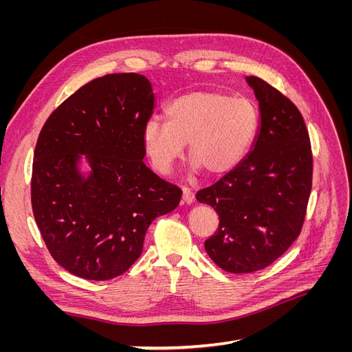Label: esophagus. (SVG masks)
<instances>
[{"instance_id": "34e87169", "label": "esophagus", "mask_w": 352, "mask_h": 352, "mask_svg": "<svg viewBox=\"0 0 352 352\" xmlns=\"http://www.w3.org/2000/svg\"><path fill=\"white\" fill-rule=\"evenodd\" d=\"M194 198H195L194 190L190 189V188H188V186H185V188H184V201L186 202V204H192Z\"/></svg>"}]
</instances>
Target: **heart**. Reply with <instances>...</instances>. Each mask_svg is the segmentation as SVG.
I'll list each match as a JSON object with an SVG mask.
<instances>
[{"label": "heart", "instance_id": "1", "mask_svg": "<svg viewBox=\"0 0 352 352\" xmlns=\"http://www.w3.org/2000/svg\"><path fill=\"white\" fill-rule=\"evenodd\" d=\"M166 119L153 117L142 129L146 154L162 173L173 168L188 144L194 168L225 175L247 155L258 131V111L250 100L216 91L180 95L167 104Z\"/></svg>", "mask_w": 352, "mask_h": 352}]
</instances>
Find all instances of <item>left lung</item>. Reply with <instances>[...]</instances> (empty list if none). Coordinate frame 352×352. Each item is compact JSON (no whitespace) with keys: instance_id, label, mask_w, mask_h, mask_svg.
I'll list each match as a JSON object with an SVG mask.
<instances>
[{"instance_id":"obj_1","label":"left lung","mask_w":352,"mask_h":352,"mask_svg":"<svg viewBox=\"0 0 352 352\" xmlns=\"http://www.w3.org/2000/svg\"><path fill=\"white\" fill-rule=\"evenodd\" d=\"M247 82L258 100L261 126L254 150L197 199L219 214L206 251L220 269L267 267L300 236L313 184V153L296 105L257 76Z\"/></svg>"}]
</instances>
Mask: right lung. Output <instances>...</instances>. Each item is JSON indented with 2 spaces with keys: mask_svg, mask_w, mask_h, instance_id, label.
Returning <instances> with one entry per match:
<instances>
[{
  "mask_svg": "<svg viewBox=\"0 0 352 352\" xmlns=\"http://www.w3.org/2000/svg\"><path fill=\"white\" fill-rule=\"evenodd\" d=\"M154 109L151 83L111 73L83 85L51 113L32 164L30 201L47 248L88 280L123 274L141 257L146 229L175 210L182 189L144 163L142 129ZM80 153L93 172H77Z\"/></svg>",
  "mask_w": 352,
  "mask_h": 352,
  "instance_id": "right-lung-1",
  "label": "right lung"
}]
</instances>
